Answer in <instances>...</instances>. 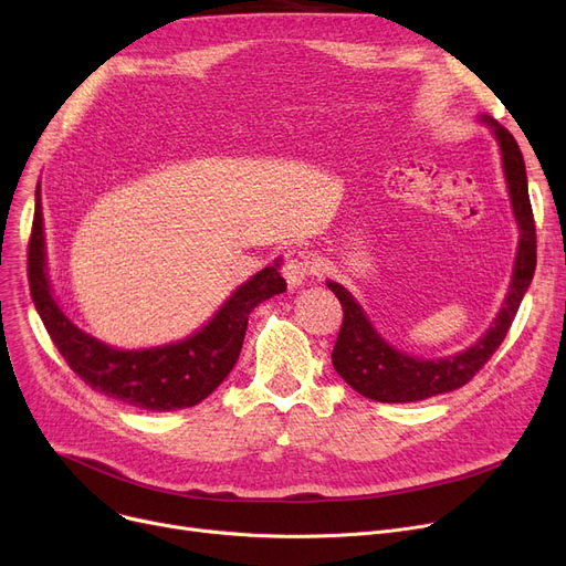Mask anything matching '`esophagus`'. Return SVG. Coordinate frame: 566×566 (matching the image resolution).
<instances>
[{
  "label": "esophagus",
  "mask_w": 566,
  "mask_h": 566,
  "mask_svg": "<svg viewBox=\"0 0 566 566\" xmlns=\"http://www.w3.org/2000/svg\"><path fill=\"white\" fill-rule=\"evenodd\" d=\"M318 271L314 254L305 248H291L284 254V277L291 286H303L310 275Z\"/></svg>",
  "instance_id": "1"
}]
</instances>
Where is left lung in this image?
Here are the masks:
<instances>
[{"instance_id": "1", "label": "left lung", "mask_w": 566, "mask_h": 566, "mask_svg": "<svg viewBox=\"0 0 566 566\" xmlns=\"http://www.w3.org/2000/svg\"><path fill=\"white\" fill-rule=\"evenodd\" d=\"M484 122L493 128L500 142L504 176H507L514 216L521 229L514 277L507 298H504V307L495 316L489 333L468 350L442 360H420L385 344L369 325L360 305L350 298V293L342 284L328 282L344 310V321L333 348V365L350 388L367 399L382 403H408L463 388L465 382L474 378V374H480V369L507 337L523 295L532 282L534 268H537V229H534L532 203L527 195L525 163L514 135L489 116Z\"/></svg>"}]
</instances>
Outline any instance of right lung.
Wrapping results in <instances>:
<instances>
[{"instance_id": "obj_1", "label": "right lung", "mask_w": 566, "mask_h": 566, "mask_svg": "<svg viewBox=\"0 0 566 566\" xmlns=\"http://www.w3.org/2000/svg\"><path fill=\"white\" fill-rule=\"evenodd\" d=\"M27 277L45 331L73 374L105 397L156 412L190 408L211 395L241 355L250 312L261 301L286 291L277 263L268 265L241 289H235L211 323L186 342L146 350H116L105 346L75 328L52 298L45 275L39 190L27 250Z\"/></svg>"}]
</instances>
